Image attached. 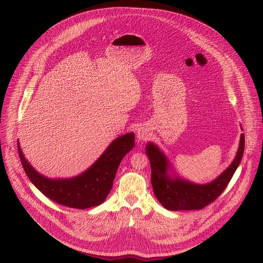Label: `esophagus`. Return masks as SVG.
I'll return each instance as SVG.
<instances>
[{"label": "esophagus", "mask_w": 263, "mask_h": 263, "mask_svg": "<svg viewBox=\"0 0 263 263\" xmlns=\"http://www.w3.org/2000/svg\"><path fill=\"white\" fill-rule=\"evenodd\" d=\"M136 135H137V139H138V140L143 141V140H145V139L147 138L148 132H147L145 129H143V128H139V129L137 130Z\"/></svg>", "instance_id": "obj_1"}]
</instances>
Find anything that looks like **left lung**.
Wrapping results in <instances>:
<instances>
[{
    "mask_svg": "<svg viewBox=\"0 0 263 263\" xmlns=\"http://www.w3.org/2000/svg\"><path fill=\"white\" fill-rule=\"evenodd\" d=\"M145 148L152 168L153 191L161 205L173 211L199 210L217 199L229 184L243 155L245 134L240 136L238 151L233 162L215 180L204 185L189 182L177 176L172 178L167 174L170 162L159 147L148 142Z\"/></svg>",
    "mask_w": 263,
    "mask_h": 263,
    "instance_id": "1",
    "label": "left lung"
}]
</instances>
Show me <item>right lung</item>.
<instances>
[{
    "mask_svg": "<svg viewBox=\"0 0 263 263\" xmlns=\"http://www.w3.org/2000/svg\"><path fill=\"white\" fill-rule=\"evenodd\" d=\"M134 138V133L118 137L87 171L70 179L54 180L41 175L25 159L18 143L17 149L28 178L46 197L69 208L86 209L98 206L106 200L122 159L135 144Z\"/></svg>",
    "mask_w": 263,
    "mask_h": 263,
    "instance_id": "right-lung-1",
    "label": "right lung"
}]
</instances>
